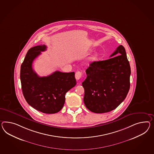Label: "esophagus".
Instances as JSON below:
<instances>
[{
	"mask_svg": "<svg viewBox=\"0 0 154 154\" xmlns=\"http://www.w3.org/2000/svg\"><path fill=\"white\" fill-rule=\"evenodd\" d=\"M82 72L81 71H77L75 73V78L76 80H79L82 77Z\"/></svg>",
	"mask_w": 154,
	"mask_h": 154,
	"instance_id": "esophagus-1",
	"label": "esophagus"
}]
</instances>
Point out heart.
<instances>
[{
  "mask_svg": "<svg viewBox=\"0 0 154 154\" xmlns=\"http://www.w3.org/2000/svg\"><path fill=\"white\" fill-rule=\"evenodd\" d=\"M99 55L98 54H95L94 55L91 56L89 58H88V61L89 62L91 63H93L96 61L98 59Z\"/></svg>",
  "mask_w": 154,
  "mask_h": 154,
  "instance_id": "obj_1",
  "label": "heart"
}]
</instances>
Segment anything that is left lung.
Listing matches in <instances>:
<instances>
[{
    "label": "left lung",
    "instance_id": "8db88e82",
    "mask_svg": "<svg viewBox=\"0 0 154 154\" xmlns=\"http://www.w3.org/2000/svg\"><path fill=\"white\" fill-rule=\"evenodd\" d=\"M110 57L91 63L82 83L84 104L96 113L114 110L126 98L130 89L131 68L125 48L119 45Z\"/></svg>",
    "mask_w": 154,
    "mask_h": 154
}]
</instances>
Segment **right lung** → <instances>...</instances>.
Listing matches in <instances>:
<instances>
[{
	"mask_svg": "<svg viewBox=\"0 0 154 154\" xmlns=\"http://www.w3.org/2000/svg\"><path fill=\"white\" fill-rule=\"evenodd\" d=\"M45 45L28 51L21 65L20 78L24 97L28 104L44 113L59 112L63 107L65 94L76 84L74 72L57 71L40 77L32 69L33 60L46 50Z\"/></svg>",
	"mask_w": 154,
	"mask_h": 154,
	"instance_id": "obj_1",
	"label": "right lung"
}]
</instances>
